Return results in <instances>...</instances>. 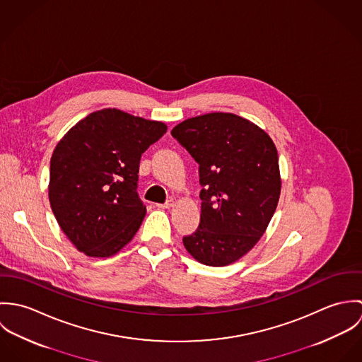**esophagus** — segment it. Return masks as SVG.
Returning a JSON list of instances; mask_svg holds the SVG:
<instances>
[{
    "instance_id": "obj_1",
    "label": "esophagus",
    "mask_w": 362,
    "mask_h": 362,
    "mask_svg": "<svg viewBox=\"0 0 362 362\" xmlns=\"http://www.w3.org/2000/svg\"><path fill=\"white\" fill-rule=\"evenodd\" d=\"M156 206L158 207V209H170V207L174 206V201L170 199V201H167L165 204H157Z\"/></svg>"
}]
</instances>
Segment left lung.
Masks as SVG:
<instances>
[{"label":"left lung","instance_id":"1","mask_svg":"<svg viewBox=\"0 0 362 362\" xmlns=\"http://www.w3.org/2000/svg\"><path fill=\"white\" fill-rule=\"evenodd\" d=\"M171 135L199 164L202 211L185 250L207 266H227L248 254L279 204L277 149L254 122L231 112L188 118Z\"/></svg>","mask_w":362,"mask_h":362}]
</instances>
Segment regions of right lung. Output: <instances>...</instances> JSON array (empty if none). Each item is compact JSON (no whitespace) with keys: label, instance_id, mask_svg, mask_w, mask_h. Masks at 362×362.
<instances>
[{"label":"right lung","instance_id":"right-lung-1","mask_svg":"<svg viewBox=\"0 0 362 362\" xmlns=\"http://www.w3.org/2000/svg\"><path fill=\"white\" fill-rule=\"evenodd\" d=\"M165 132L164 122L103 108L76 122L57 144L49 199L79 252L108 258L134 238L146 214L136 192L141 156Z\"/></svg>","mask_w":362,"mask_h":362}]
</instances>
